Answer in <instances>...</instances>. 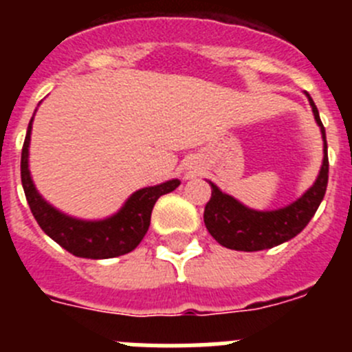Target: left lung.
<instances>
[{"label": "left lung", "instance_id": "1", "mask_svg": "<svg viewBox=\"0 0 352 352\" xmlns=\"http://www.w3.org/2000/svg\"><path fill=\"white\" fill-rule=\"evenodd\" d=\"M309 96L317 125L324 139V158L316 183L298 201L275 211H256L238 203L234 197L223 194L219 186L211 185V199L204 208V223L210 234L222 247L241 252H256L273 248L289 241L303 231L321 204L328 186V146L326 132L316 104Z\"/></svg>", "mask_w": 352, "mask_h": 352}]
</instances>
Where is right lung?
Returning <instances> with one entry per match:
<instances>
[{
    "mask_svg": "<svg viewBox=\"0 0 352 352\" xmlns=\"http://www.w3.org/2000/svg\"><path fill=\"white\" fill-rule=\"evenodd\" d=\"M31 123L33 120L28 125L23 155H21V182L31 213L42 227V231L51 236L65 250L86 259H111L132 252L141 243V239L148 231L151 211L158 197L178 188L179 179H170L162 185L141 188L132 194L125 206L111 219L98 220V222L72 219L45 203L31 182L30 169H28Z\"/></svg>",
    "mask_w": 352,
    "mask_h": 352,
    "instance_id": "1",
    "label": "right lung"
}]
</instances>
